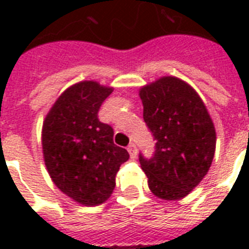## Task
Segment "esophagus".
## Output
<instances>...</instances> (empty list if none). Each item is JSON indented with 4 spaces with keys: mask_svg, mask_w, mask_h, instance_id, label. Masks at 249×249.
Segmentation results:
<instances>
[{
    "mask_svg": "<svg viewBox=\"0 0 249 249\" xmlns=\"http://www.w3.org/2000/svg\"><path fill=\"white\" fill-rule=\"evenodd\" d=\"M128 152H129V155H130V158L132 159H134L137 156V147H136V144L134 143H130L128 146Z\"/></svg>",
    "mask_w": 249,
    "mask_h": 249,
    "instance_id": "1",
    "label": "esophagus"
}]
</instances>
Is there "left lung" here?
Here are the masks:
<instances>
[{
  "instance_id": "8db88e82",
  "label": "left lung",
  "mask_w": 249,
  "mask_h": 249,
  "mask_svg": "<svg viewBox=\"0 0 249 249\" xmlns=\"http://www.w3.org/2000/svg\"><path fill=\"white\" fill-rule=\"evenodd\" d=\"M143 120L156 140L151 159L140 155L151 193L179 200L201 182L216 151V129L204 102L193 86L163 76L142 86Z\"/></svg>"
}]
</instances>
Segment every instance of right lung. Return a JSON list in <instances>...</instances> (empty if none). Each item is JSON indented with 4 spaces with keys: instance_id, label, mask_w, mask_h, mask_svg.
<instances>
[{
    "instance_id": "1",
    "label": "right lung",
    "mask_w": 249,
    "mask_h": 249,
    "mask_svg": "<svg viewBox=\"0 0 249 249\" xmlns=\"http://www.w3.org/2000/svg\"><path fill=\"white\" fill-rule=\"evenodd\" d=\"M113 91L97 81H80L60 94L42 124V152L55 186L79 204L105 203L116 173L129 159L113 143V129L98 120L102 103Z\"/></svg>"
}]
</instances>
